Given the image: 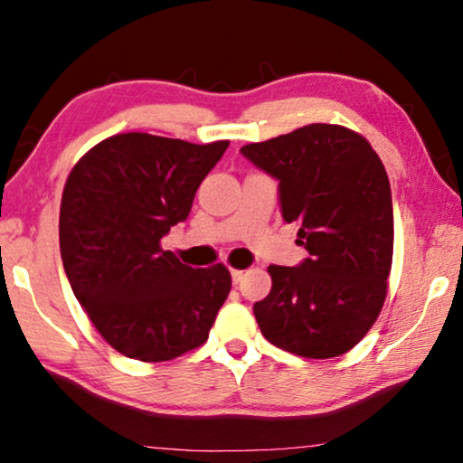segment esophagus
I'll use <instances>...</instances> for the list:
<instances>
[{
    "mask_svg": "<svg viewBox=\"0 0 463 463\" xmlns=\"http://www.w3.org/2000/svg\"><path fill=\"white\" fill-rule=\"evenodd\" d=\"M231 276H232V281L234 284H239V281L245 278V271H241V269H231Z\"/></svg>",
    "mask_w": 463,
    "mask_h": 463,
    "instance_id": "1",
    "label": "esophagus"
}]
</instances>
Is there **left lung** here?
Listing matches in <instances>:
<instances>
[{
    "label": "left lung",
    "instance_id": "8db88e82",
    "mask_svg": "<svg viewBox=\"0 0 463 463\" xmlns=\"http://www.w3.org/2000/svg\"><path fill=\"white\" fill-rule=\"evenodd\" d=\"M241 153L279 179L281 216L298 222L300 268L269 265L253 307L265 339L289 354H347L380 317L394 250L390 182L378 153L341 124H308Z\"/></svg>",
    "mask_w": 463,
    "mask_h": 463
}]
</instances>
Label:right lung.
<instances>
[{
    "label": "right lung",
    "mask_w": 463,
    "mask_h": 463,
    "mask_svg": "<svg viewBox=\"0 0 463 463\" xmlns=\"http://www.w3.org/2000/svg\"><path fill=\"white\" fill-rule=\"evenodd\" d=\"M229 140L124 132L75 163L61 198L59 242L73 294L108 345L169 362L206 343L231 292L222 263L194 269L161 247Z\"/></svg>",
    "instance_id": "add662e5"
}]
</instances>
